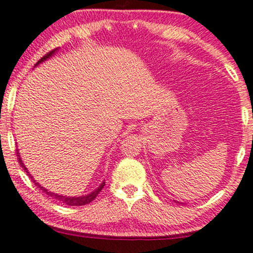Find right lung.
Returning a JSON list of instances; mask_svg holds the SVG:
<instances>
[{
	"label": "right lung",
	"instance_id": "add662e5",
	"mask_svg": "<svg viewBox=\"0 0 253 253\" xmlns=\"http://www.w3.org/2000/svg\"><path fill=\"white\" fill-rule=\"evenodd\" d=\"M56 50H57V49H53L51 51H49V53L45 54V55H44L43 57H41V59H40V60L38 61V62H36L35 66H38V65H40V63H41V62H43V61H45L47 59H49V57H50L51 55H53V54H55ZM17 157H19L20 165L22 166V169H24V172L28 173V175L30 176V178H32V180L34 181V184L36 185V187H39L40 190L43 191V192H44L45 194H48V196H49V197L54 198V199L59 200L60 203L66 204V205H68V206H82V205H87V204H89L90 202H93V200L95 199V198L97 197V194L100 193V191L102 190L103 186H105V181H103L102 184L100 185L99 187L95 188V190L93 191V192H90L89 194H86V196H80V197H67V196H62V194H57V193L50 192V191H48L47 188H44L43 186H41V185H40L39 182H36V180H34V179H33L32 174H30V173L28 172V169H27V167L24 166V164L22 163V160H21L19 151H17Z\"/></svg>",
	"mask_w": 253,
	"mask_h": 253
}]
</instances>
